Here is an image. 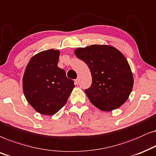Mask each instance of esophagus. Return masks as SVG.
<instances>
[{"label": "esophagus", "instance_id": "1", "mask_svg": "<svg viewBox=\"0 0 156 156\" xmlns=\"http://www.w3.org/2000/svg\"><path fill=\"white\" fill-rule=\"evenodd\" d=\"M75 82H76V84L78 85V83H79V78H78L77 79H76V80H75Z\"/></svg>", "mask_w": 156, "mask_h": 156}]
</instances>
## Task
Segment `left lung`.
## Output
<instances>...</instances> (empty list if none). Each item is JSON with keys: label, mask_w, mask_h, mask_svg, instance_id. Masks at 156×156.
Wrapping results in <instances>:
<instances>
[{"label": "left lung", "mask_w": 156, "mask_h": 156, "mask_svg": "<svg viewBox=\"0 0 156 156\" xmlns=\"http://www.w3.org/2000/svg\"><path fill=\"white\" fill-rule=\"evenodd\" d=\"M74 53L90 70L92 84L85 93L91 103L103 111L121 106L133 86L131 69L123 53L108 45L78 48Z\"/></svg>", "instance_id": "8db88e82"}]
</instances>
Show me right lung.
<instances>
[{
	"label": "right lung",
	"instance_id": "right-lung-1",
	"mask_svg": "<svg viewBox=\"0 0 156 156\" xmlns=\"http://www.w3.org/2000/svg\"><path fill=\"white\" fill-rule=\"evenodd\" d=\"M60 51L50 49L31 58L23 78L27 101L38 113L52 115L67 102L75 87L65 70L58 67Z\"/></svg>",
	"mask_w": 156,
	"mask_h": 156
}]
</instances>
